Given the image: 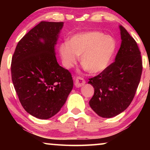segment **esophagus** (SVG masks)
<instances>
[{
	"label": "esophagus",
	"mask_w": 150,
	"mask_h": 150,
	"mask_svg": "<svg viewBox=\"0 0 150 150\" xmlns=\"http://www.w3.org/2000/svg\"><path fill=\"white\" fill-rule=\"evenodd\" d=\"M86 83L85 80L83 79V77L81 76H78L77 78H76L75 80V86L76 87H81L82 86H83L85 85Z\"/></svg>",
	"instance_id": "esophagus-1"
}]
</instances>
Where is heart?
<instances>
[{"label": "heart", "mask_w": 150, "mask_h": 150, "mask_svg": "<svg viewBox=\"0 0 150 150\" xmlns=\"http://www.w3.org/2000/svg\"><path fill=\"white\" fill-rule=\"evenodd\" d=\"M116 42L100 32L76 34L60 45L63 65L69 68L81 55V63L91 74L103 71L109 66L116 51Z\"/></svg>", "instance_id": "obj_1"}]
</instances>
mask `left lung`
Returning a JSON list of instances; mask_svg holds the SVG:
<instances>
[{"label":"left lung","mask_w":150,"mask_h":150,"mask_svg":"<svg viewBox=\"0 0 150 150\" xmlns=\"http://www.w3.org/2000/svg\"><path fill=\"white\" fill-rule=\"evenodd\" d=\"M120 28L122 44L115 61L88 82L94 88L89 105L102 117H112L128 107L142 74L143 61L138 45L124 26Z\"/></svg>","instance_id":"8db88e82"}]
</instances>
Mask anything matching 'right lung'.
<instances>
[{
    "instance_id": "add662e5",
    "label": "right lung",
    "mask_w": 150,
    "mask_h": 150,
    "mask_svg": "<svg viewBox=\"0 0 150 150\" xmlns=\"http://www.w3.org/2000/svg\"><path fill=\"white\" fill-rule=\"evenodd\" d=\"M63 26L62 22H40L19 41L12 57L11 79L20 103L26 112L42 120L61 110L73 88L71 73L55 57Z\"/></svg>"
}]
</instances>
